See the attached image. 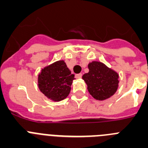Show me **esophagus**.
<instances>
[{
	"label": "esophagus",
	"instance_id": "1",
	"mask_svg": "<svg viewBox=\"0 0 148 148\" xmlns=\"http://www.w3.org/2000/svg\"><path fill=\"white\" fill-rule=\"evenodd\" d=\"M82 74H76L75 75V77L76 78H77V79H80L81 77H82Z\"/></svg>",
	"mask_w": 148,
	"mask_h": 148
}]
</instances>
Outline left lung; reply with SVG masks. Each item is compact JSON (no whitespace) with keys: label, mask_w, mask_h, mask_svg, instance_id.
<instances>
[{"label":"left lung","mask_w":148,"mask_h":148,"mask_svg":"<svg viewBox=\"0 0 148 148\" xmlns=\"http://www.w3.org/2000/svg\"><path fill=\"white\" fill-rule=\"evenodd\" d=\"M88 73L83 74L82 79L88 86V90L94 99H106L116 91L119 75L100 62H90Z\"/></svg>","instance_id":"1"}]
</instances>
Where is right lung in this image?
<instances>
[{
  "instance_id": "obj_1",
  "label": "right lung",
  "mask_w": 148,
  "mask_h": 148,
  "mask_svg": "<svg viewBox=\"0 0 148 148\" xmlns=\"http://www.w3.org/2000/svg\"><path fill=\"white\" fill-rule=\"evenodd\" d=\"M74 74L64 61H58L41 71L38 77V86L41 92L54 101H60L68 97L71 90Z\"/></svg>"
}]
</instances>
